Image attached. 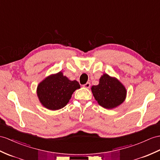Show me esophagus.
I'll use <instances>...</instances> for the list:
<instances>
[{
    "label": "esophagus",
    "mask_w": 160,
    "mask_h": 160,
    "mask_svg": "<svg viewBox=\"0 0 160 160\" xmlns=\"http://www.w3.org/2000/svg\"><path fill=\"white\" fill-rule=\"evenodd\" d=\"M90 85H91L90 83L88 82V83H86L83 85V87L85 88H90Z\"/></svg>",
    "instance_id": "esophagus-1"
}]
</instances>
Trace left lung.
I'll use <instances>...</instances> for the list:
<instances>
[{
	"label": "left lung",
	"mask_w": 160,
	"mask_h": 160,
	"mask_svg": "<svg viewBox=\"0 0 160 160\" xmlns=\"http://www.w3.org/2000/svg\"><path fill=\"white\" fill-rule=\"evenodd\" d=\"M91 89L98 103L101 107L108 109L123 103L127 93L126 88L118 79L106 73L100 77L99 84L93 85Z\"/></svg>",
	"instance_id": "left-lung-1"
}]
</instances>
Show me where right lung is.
I'll list each match as a JSON object with an SVG mask.
<instances>
[{
  "mask_svg": "<svg viewBox=\"0 0 160 160\" xmlns=\"http://www.w3.org/2000/svg\"><path fill=\"white\" fill-rule=\"evenodd\" d=\"M80 88L77 81H71L59 72L49 75L37 86L40 102L49 110L56 111L64 107L71 98L72 93Z\"/></svg>",
  "mask_w": 160,
  "mask_h": 160,
  "instance_id": "obj_1",
  "label": "right lung"
}]
</instances>
